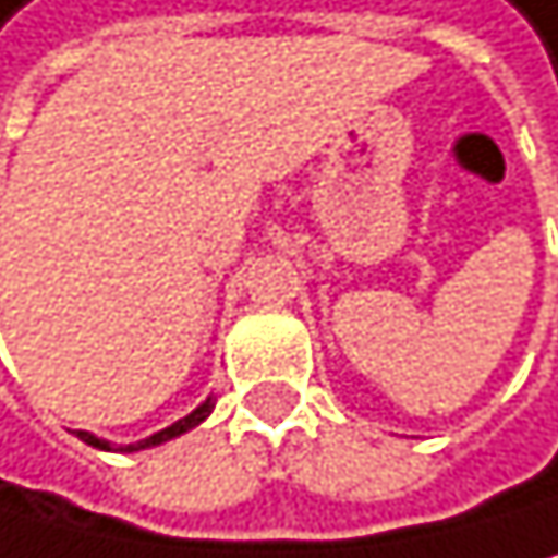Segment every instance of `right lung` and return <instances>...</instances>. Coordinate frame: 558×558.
<instances>
[{
	"label": "right lung",
	"instance_id": "add662e5",
	"mask_svg": "<svg viewBox=\"0 0 558 558\" xmlns=\"http://www.w3.org/2000/svg\"><path fill=\"white\" fill-rule=\"evenodd\" d=\"M215 410V396H208L201 402V407L191 413V416H183V420H177L173 427H166V430H159V434H151V437H145V441H138V445H121L117 451H138V448H151V445H162V441H169V437H180L183 430H191V427H197L204 416H208ZM78 437H83L86 445H93V448H107L110 451V445L104 441V437H93L89 430H78Z\"/></svg>",
	"mask_w": 558,
	"mask_h": 558
}]
</instances>
